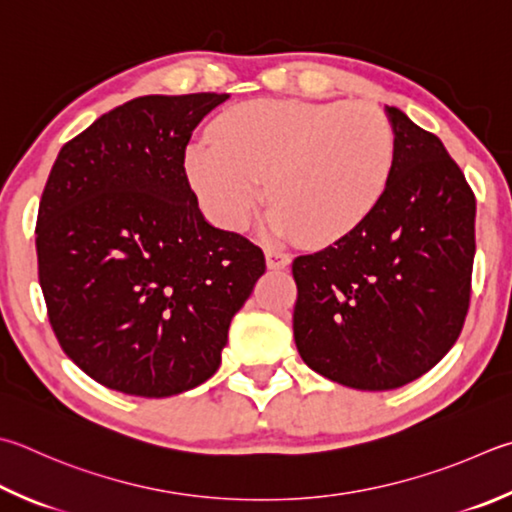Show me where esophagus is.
Wrapping results in <instances>:
<instances>
[{"mask_svg": "<svg viewBox=\"0 0 512 512\" xmlns=\"http://www.w3.org/2000/svg\"><path fill=\"white\" fill-rule=\"evenodd\" d=\"M266 264L268 268H275V271H280V268H286L291 264V255L286 253L282 248H266Z\"/></svg>", "mask_w": 512, "mask_h": 512, "instance_id": "34e87169", "label": "esophagus"}]
</instances>
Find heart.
Here are the masks:
<instances>
[{"mask_svg":"<svg viewBox=\"0 0 512 512\" xmlns=\"http://www.w3.org/2000/svg\"><path fill=\"white\" fill-rule=\"evenodd\" d=\"M185 170L203 210L241 230L264 199L275 235L329 244L356 230L383 201L396 165L392 123L345 100H253L210 129Z\"/></svg>","mask_w":512,"mask_h":512,"instance_id":"1","label":"heart"}]
</instances>
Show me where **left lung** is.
<instances>
[{
    "label": "left lung",
    "instance_id": "left-lung-1",
    "mask_svg": "<svg viewBox=\"0 0 512 512\" xmlns=\"http://www.w3.org/2000/svg\"><path fill=\"white\" fill-rule=\"evenodd\" d=\"M396 165L378 208L293 262V336L324 378L365 392L403 387L457 342L470 306L477 201L434 134L385 107Z\"/></svg>",
    "mask_w": 512,
    "mask_h": 512
}]
</instances>
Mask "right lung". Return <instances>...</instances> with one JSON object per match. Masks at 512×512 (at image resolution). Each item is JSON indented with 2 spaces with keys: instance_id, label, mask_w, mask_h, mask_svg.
Wrapping results in <instances>:
<instances>
[{
  "instance_id": "obj_1",
  "label": "right lung",
  "mask_w": 512,
  "mask_h": 512,
  "mask_svg": "<svg viewBox=\"0 0 512 512\" xmlns=\"http://www.w3.org/2000/svg\"><path fill=\"white\" fill-rule=\"evenodd\" d=\"M228 94L143 96L62 147L37 212L49 320L64 353L116 392L165 398L221 365L262 248L208 224L185 147Z\"/></svg>"
}]
</instances>
